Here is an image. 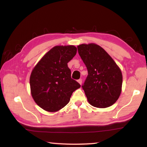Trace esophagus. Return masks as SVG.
I'll use <instances>...</instances> for the list:
<instances>
[{
    "mask_svg": "<svg viewBox=\"0 0 147 147\" xmlns=\"http://www.w3.org/2000/svg\"><path fill=\"white\" fill-rule=\"evenodd\" d=\"M78 83H79V84H80L81 85V84H82V79H79V80L78 81Z\"/></svg>",
    "mask_w": 147,
    "mask_h": 147,
    "instance_id": "34e87169",
    "label": "esophagus"
}]
</instances>
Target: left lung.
<instances>
[{"label": "left lung", "instance_id": "1", "mask_svg": "<svg viewBox=\"0 0 147 147\" xmlns=\"http://www.w3.org/2000/svg\"><path fill=\"white\" fill-rule=\"evenodd\" d=\"M78 52L88 69L83 88L92 106L105 109L114 105L122 90L119 67L101 46L95 43L78 46Z\"/></svg>", "mask_w": 147, "mask_h": 147}]
</instances>
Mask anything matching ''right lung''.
Here are the masks:
<instances>
[{
	"mask_svg": "<svg viewBox=\"0 0 147 147\" xmlns=\"http://www.w3.org/2000/svg\"><path fill=\"white\" fill-rule=\"evenodd\" d=\"M77 53L74 45L55 46L32 69L30 78L34 101L47 112L60 110L68 103L72 93L81 85L71 78L68 63Z\"/></svg>",
	"mask_w": 147,
	"mask_h": 147,
	"instance_id": "add662e5",
	"label": "right lung"
}]
</instances>
